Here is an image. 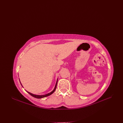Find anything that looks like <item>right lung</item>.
I'll return each instance as SVG.
<instances>
[{
	"mask_svg": "<svg viewBox=\"0 0 123 123\" xmlns=\"http://www.w3.org/2000/svg\"><path fill=\"white\" fill-rule=\"evenodd\" d=\"M57 82H58V79H57V82H56V85H55V88H54V90H53L50 93H48V94H46V95H34V94H32V93H30V92H28V91H26V92H27L28 94H29L30 95H31L32 97H33L36 98L40 99V98H44V97H46L49 96H50V95H51L52 94H53V93L55 92V90H56V87H57ZM20 84H21V83H20ZM21 85H22L21 84Z\"/></svg>",
	"mask_w": 123,
	"mask_h": 123,
	"instance_id": "1",
	"label": "right lung"
}]
</instances>
